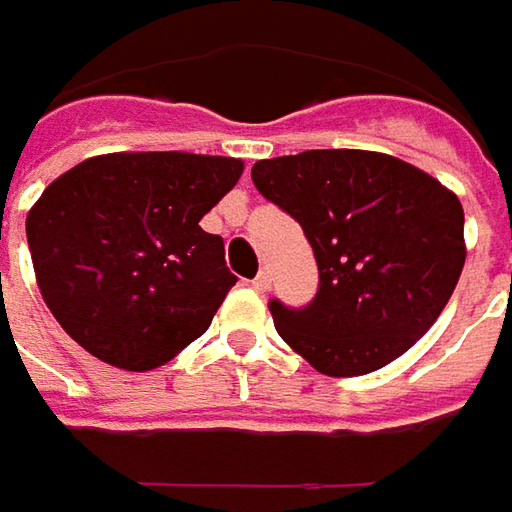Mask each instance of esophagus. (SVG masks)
<instances>
[{
	"label": "esophagus",
	"mask_w": 512,
	"mask_h": 512,
	"mask_svg": "<svg viewBox=\"0 0 512 512\" xmlns=\"http://www.w3.org/2000/svg\"><path fill=\"white\" fill-rule=\"evenodd\" d=\"M252 286H255V291L269 289V286H272V274H269V269H260L255 280H252Z\"/></svg>",
	"instance_id": "34e87169"
}]
</instances>
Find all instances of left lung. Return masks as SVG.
<instances>
[{
    "label": "left lung",
    "mask_w": 512,
    "mask_h": 512,
    "mask_svg": "<svg viewBox=\"0 0 512 512\" xmlns=\"http://www.w3.org/2000/svg\"><path fill=\"white\" fill-rule=\"evenodd\" d=\"M257 192L303 226L317 294L269 300L274 328L328 377L394 362L448 306L465 266V212L428 172L394 155L306 150L257 161Z\"/></svg>",
    "instance_id": "left-lung-1"
}]
</instances>
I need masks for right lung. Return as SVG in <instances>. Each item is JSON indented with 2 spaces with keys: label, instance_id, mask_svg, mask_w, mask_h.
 <instances>
[{
  "label": "right lung",
  "instance_id": "obj_1",
  "mask_svg": "<svg viewBox=\"0 0 512 512\" xmlns=\"http://www.w3.org/2000/svg\"><path fill=\"white\" fill-rule=\"evenodd\" d=\"M238 158L113 152L42 192L27 246L47 309L98 360L150 371L198 340L238 283L201 218L238 184Z\"/></svg>",
  "mask_w": 512,
  "mask_h": 512
}]
</instances>
